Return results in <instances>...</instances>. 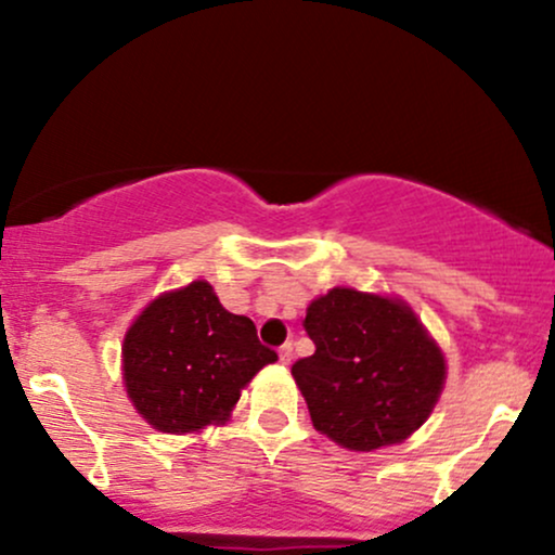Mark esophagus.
<instances>
[{
    "label": "esophagus",
    "instance_id": "esophagus-1",
    "mask_svg": "<svg viewBox=\"0 0 555 555\" xmlns=\"http://www.w3.org/2000/svg\"><path fill=\"white\" fill-rule=\"evenodd\" d=\"M292 358H295V347H292V344H284V347L279 349V360H282V365H289Z\"/></svg>",
    "mask_w": 555,
    "mask_h": 555
}]
</instances>
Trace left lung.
Returning <instances> with one entry per match:
<instances>
[{"instance_id":"8db88e82","label":"left lung","mask_w":555,"mask_h":555,"mask_svg":"<svg viewBox=\"0 0 555 555\" xmlns=\"http://www.w3.org/2000/svg\"><path fill=\"white\" fill-rule=\"evenodd\" d=\"M305 331L315 344L292 365L315 430L344 449L401 443L443 391L446 360L410 305L334 286L313 299Z\"/></svg>"}]
</instances>
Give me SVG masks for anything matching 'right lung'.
Here are the masks:
<instances>
[{"label": "right lung", "instance_id": "right-lung-1", "mask_svg": "<svg viewBox=\"0 0 555 555\" xmlns=\"http://www.w3.org/2000/svg\"><path fill=\"white\" fill-rule=\"evenodd\" d=\"M276 360L256 323L229 313L203 279L156 297L122 344L127 397L145 423L177 436L224 425L242 388Z\"/></svg>", "mask_w": 555, "mask_h": 555}]
</instances>
